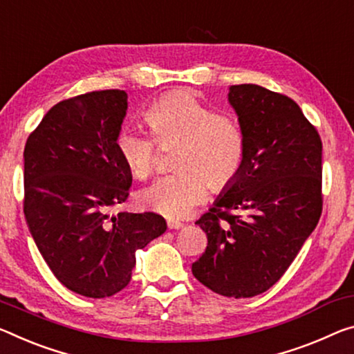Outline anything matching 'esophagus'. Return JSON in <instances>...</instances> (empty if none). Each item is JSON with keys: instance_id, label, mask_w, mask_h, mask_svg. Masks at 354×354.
Returning a JSON list of instances; mask_svg holds the SVG:
<instances>
[{"instance_id": "obj_1", "label": "esophagus", "mask_w": 354, "mask_h": 354, "mask_svg": "<svg viewBox=\"0 0 354 354\" xmlns=\"http://www.w3.org/2000/svg\"><path fill=\"white\" fill-rule=\"evenodd\" d=\"M168 228L170 230H178V228H183V223L181 222H175V221H168Z\"/></svg>"}]
</instances>
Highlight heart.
I'll return each mask as SVG.
<instances>
[{"mask_svg": "<svg viewBox=\"0 0 354 354\" xmlns=\"http://www.w3.org/2000/svg\"><path fill=\"white\" fill-rule=\"evenodd\" d=\"M145 120L153 137L122 129L116 148L138 179L151 176L159 148L178 147L176 173L159 178L140 194V200L168 218H184L205 203L207 187L225 190L236 181L245 160L248 140L236 116L216 113L194 93L179 89L149 106Z\"/></svg>", "mask_w": 354, "mask_h": 354, "instance_id": "b5f03b06", "label": "heart"}]
</instances>
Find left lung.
I'll return each mask as SVG.
<instances>
[{
    "instance_id": "obj_1",
    "label": "left lung",
    "mask_w": 354,
    "mask_h": 354,
    "mask_svg": "<svg viewBox=\"0 0 354 354\" xmlns=\"http://www.w3.org/2000/svg\"><path fill=\"white\" fill-rule=\"evenodd\" d=\"M244 127L245 160L197 222L207 245L195 279L227 298L265 293L283 276L323 211L322 138L293 99L258 85L228 94Z\"/></svg>"
}]
</instances>
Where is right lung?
<instances>
[{
	"label": "right lung",
	"instance_id": "obj_1",
	"mask_svg": "<svg viewBox=\"0 0 354 354\" xmlns=\"http://www.w3.org/2000/svg\"><path fill=\"white\" fill-rule=\"evenodd\" d=\"M127 110L122 89L91 91L50 109L25 145L24 211L55 277L82 296L116 295L136 252L167 230L156 212H118L132 173L116 148Z\"/></svg>",
	"mask_w": 354,
	"mask_h": 354
}]
</instances>
